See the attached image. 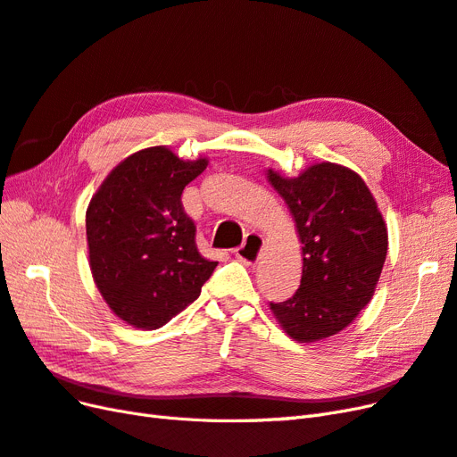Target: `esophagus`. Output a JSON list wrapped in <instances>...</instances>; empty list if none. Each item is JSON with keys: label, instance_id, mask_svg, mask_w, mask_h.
Returning a JSON list of instances; mask_svg holds the SVG:
<instances>
[{"label": "esophagus", "instance_id": "34e87169", "mask_svg": "<svg viewBox=\"0 0 457 457\" xmlns=\"http://www.w3.org/2000/svg\"><path fill=\"white\" fill-rule=\"evenodd\" d=\"M261 250H262V238L259 237V234L250 232L247 234V238L244 240V244L234 250V255H237L240 261L250 262L252 265V262H255L259 259Z\"/></svg>", "mask_w": 457, "mask_h": 457}]
</instances>
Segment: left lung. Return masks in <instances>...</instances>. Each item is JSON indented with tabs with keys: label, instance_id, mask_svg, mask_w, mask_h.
Wrapping results in <instances>:
<instances>
[{
	"label": "left lung",
	"instance_id": "8db88e82",
	"mask_svg": "<svg viewBox=\"0 0 457 457\" xmlns=\"http://www.w3.org/2000/svg\"><path fill=\"white\" fill-rule=\"evenodd\" d=\"M295 217L303 244L297 292L270 303L289 337L316 341L347 328L373 295L386 257V227L366 183L337 163H316L295 179L269 170Z\"/></svg>",
	"mask_w": 457,
	"mask_h": 457
}]
</instances>
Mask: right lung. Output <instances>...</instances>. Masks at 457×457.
I'll return each instance as SVG.
<instances>
[{
	"label": "right lung",
	"instance_id": "right-lung-1",
	"mask_svg": "<svg viewBox=\"0 0 457 457\" xmlns=\"http://www.w3.org/2000/svg\"><path fill=\"white\" fill-rule=\"evenodd\" d=\"M207 160L183 162L165 146L135 152L106 177L87 215L96 287L121 320L156 329L196 301L217 261L196 245L181 202Z\"/></svg>",
	"mask_w": 457,
	"mask_h": 457
}]
</instances>
